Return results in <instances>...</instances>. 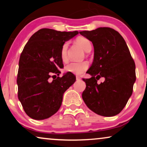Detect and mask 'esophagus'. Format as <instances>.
Returning a JSON list of instances; mask_svg holds the SVG:
<instances>
[{
  "mask_svg": "<svg viewBox=\"0 0 147 147\" xmlns=\"http://www.w3.org/2000/svg\"><path fill=\"white\" fill-rule=\"evenodd\" d=\"M76 79H77V80H80V79H82V78H81V77H79V76L77 75V76H76Z\"/></svg>",
  "mask_w": 147,
  "mask_h": 147,
  "instance_id": "obj_1",
  "label": "esophagus"
}]
</instances>
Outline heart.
Listing matches in <instances>:
<instances>
[{"label":"heart","mask_w":147,"mask_h":147,"mask_svg":"<svg viewBox=\"0 0 147 147\" xmlns=\"http://www.w3.org/2000/svg\"><path fill=\"white\" fill-rule=\"evenodd\" d=\"M75 41L84 51L89 52L91 50L92 45H91L90 41L86 37L79 36L76 38ZM68 42H65L61 48L60 57L63 62H67L68 60ZM88 68V63L86 61L72 62L65 67V70L67 72H70V73L75 74V75H79L84 73Z\"/></svg>","instance_id":"obj_1"}]
</instances>
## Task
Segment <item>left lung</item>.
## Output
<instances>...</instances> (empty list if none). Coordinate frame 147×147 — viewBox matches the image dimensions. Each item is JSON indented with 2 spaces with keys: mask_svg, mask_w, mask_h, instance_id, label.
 Here are the masks:
<instances>
[{
  "mask_svg": "<svg viewBox=\"0 0 147 147\" xmlns=\"http://www.w3.org/2000/svg\"><path fill=\"white\" fill-rule=\"evenodd\" d=\"M79 33L92 41L94 60L83 79L86 87L82 98L86 106L97 115L111 117L125 107L133 93L136 79V64L125 41L111 28H99ZM101 77L105 80L99 84Z\"/></svg>",
  "mask_w": 147,
  "mask_h": 147,
  "instance_id": "8db88e82",
  "label": "left lung"
}]
</instances>
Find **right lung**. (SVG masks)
Returning <instances> with one entry per match:
<instances>
[{"label":"right lung","instance_id":"right-lung-1","mask_svg":"<svg viewBox=\"0 0 147 147\" xmlns=\"http://www.w3.org/2000/svg\"><path fill=\"white\" fill-rule=\"evenodd\" d=\"M79 32H60L43 28L30 37L18 63V97L25 113L36 120L47 119L61 106L64 92L75 83L67 72L57 77L63 67L61 48Z\"/></svg>","mask_w":147,"mask_h":147}]
</instances>
